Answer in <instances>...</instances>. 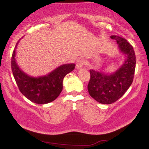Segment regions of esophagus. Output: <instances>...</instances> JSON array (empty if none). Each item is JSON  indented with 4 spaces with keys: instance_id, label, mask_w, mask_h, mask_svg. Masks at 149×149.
Returning <instances> with one entry per match:
<instances>
[{
    "instance_id": "1",
    "label": "esophagus",
    "mask_w": 149,
    "mask_h": 149,
    "mask_svg": "<svg viewBox=\"0 0 149 149\" xmlns=\"http://www.w3.org/2000/svg\"><path fill=\"white\" fill-rule=\"evenodd\" d=\"M85 64V61L82 59H79L77 61L76 63V68L77 69H80V68L83 67Z\"/></svg>"
}]
</instances>
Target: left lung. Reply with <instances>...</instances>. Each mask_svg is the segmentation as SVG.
Returning <instances> with one entry per match:
<instances>
[{"mask_svg": "<svg viewBox=\"0 0 149 149\" xmlns=\"http://www.w3.org/2000/svg\"><path fill=\"white\" fill-rule=\"evenodd\" d=\"M111 38L117 41L119 49L127 59L119 69L111 74L90 70L89 94L97 102L104 104L114 103L124 95L132 83L136 66L135 53L130 42L118 36Z\"/></svg>", "mask_w": 149, "mask_h": 149, "instance_id": "8db88e82", "label": "left lung"}]
</instances>
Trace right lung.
<instances>
[{"instance_id":"obj_1","label":"right lung","mask_w":149,"mask_h":149,"mask_svg":"<svg viewBox=\"0 0 149 149\" xmlns=\"http://www.w3.org/2000/svg\"><path fill=\"white\" fill-rule=\"evenodd\" d=\"M17 45L12 55L11 67L19 91L28 100L36 104H47L57 99L62 90L64 78L74 69L75 64L61 65L45 76L31 77L24 73L17 64L15 58Z\"/></svg>"}]
</instances>
